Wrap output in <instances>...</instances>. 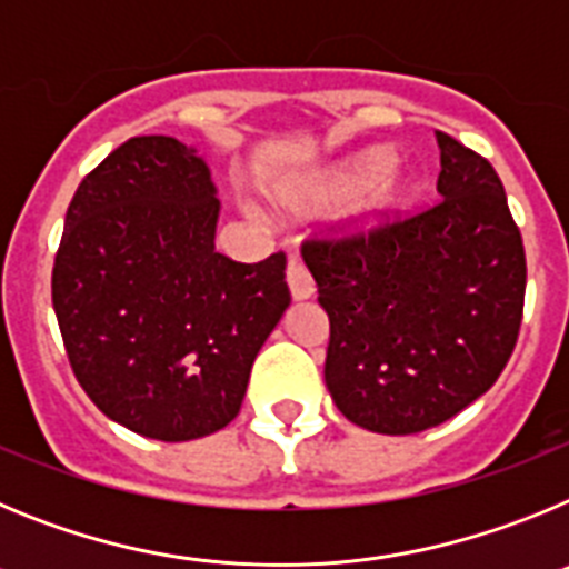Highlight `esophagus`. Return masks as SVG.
<instances>
[{
    "mask_svg": "<svg viewBox=\"0 0 569 569\" xmlns=\"http://www.w3.org/2000/svg\"><path fill=\"white\" fill-rule=\"evenodd\" d=\"M288 288H290V296H293L296 301L310 299V296H313V290H316L313 279H310V273H308V268H305V264H301L296 256H290V261H288Z\"/></svg>",
    "mask_w": 569,
    "mask_h": 569,
    "instance_id": "34e87169",
    "label": "esophagus"
}]
</instances>
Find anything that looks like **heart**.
<instances>
[{
	"instance_id": "b5f03b06",
	"label": "heart",
	"mask_w": 569,
	"mask_h": 569,
	"mask_svg": "<svg viewBox=\"0 0 569 569\" xmlns=\"http://www.w3.org/2000/svg\"><path fill=\"white\" fill-rule=\"evenodd\" d=\"M396 156L393 150L373 148L359 153L350 162H341L330 170L308 196V208H339V204L353 202L356 216L367 228L385 224L390 219L410 208L419 196V182L413 176L393 173Z\"/></svg>"
}]
</instances>
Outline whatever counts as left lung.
Masks as SVG:
<instances>
[{"label":"left lung","instance_id":"obj_1","mask_svg":"<svg viewBox=\"0 0 569 569\" xmlns=\"http://www.w3.org/2000/svg\"><path fill=\"white\" fill-rule=\"evenodd\" d=\"M436 139L441 202L301 244L330 319L328 390L373 433L453 419L496 385L519 339L527 261L505 184L485 156Z\"/></svg>","mask_w":569,"mask_h":569}]
</instances>
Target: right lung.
<instances>
[{
	"mask_svg": "<svg viewBox=\"0 0 569 569\" xmlns=\"http://www.w3.org/2000/svg\"><path fill=\"white\" fill-rule=\"evenodd\" d=\"M219 199L173 136H133L70 199L53 310L79 385L108 419L156 441L239 416L250 367L290 305L284 253H216Z\"/></svg>",
	"mask_w": 569,
	"mask_h": 569,
	"instance_id": "1",
	"label": "right lung"
}]
</instances>
